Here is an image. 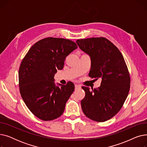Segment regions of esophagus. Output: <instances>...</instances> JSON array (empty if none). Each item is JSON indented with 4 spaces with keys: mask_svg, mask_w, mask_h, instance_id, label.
Wrapping results in <instances>:
<instances>
[{
    "mask_svg": "<svg viewBox=\"0 0 147 147\" xmlns=\"http://www.w3.org/2000/svg\"><path fill=\"white\" fill-rule=\"evenodd\" d=\"M80 88H81L80 86L78 85V84H75V89H78Z\"/></svg>",
    "mask_w": 147,
    "mask_h": 147,
    "instance_id": "esophagus-1",
    "label": "esophagus"
}]
</instances>
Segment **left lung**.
Segmentation results:
<instances>
[{
    "mask_svg": "<svg viewBox=\"0 0 147 147\" xmlns=\"http://www.w3.org/2000/svg\"><path fill=\"white\" fill-rule=\"evenodd\" d=\"M79 47L91 59L89 76L102 79L101 86L90 90L83 86V113L90 119L104 122L121 109L130 89V76L121 53L106 38L92 37L76 40Z\"/></svg>",
    "mask_w": 147,
    "mask_h": 147,
    "instance_id": "8db88e82",
    "label": "left lung"
}]
</instances>
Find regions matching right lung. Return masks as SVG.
<instances>
[{"mask_svg": "<svg viewBox=\"0 0 147 147\" xmlns=\"http://www.w3.org/2000/svg\"><path fill=\"white\" fill-rule=\"evenodd\" d=\"M77 48L70 40L48 37L34 44L23 58L18 74L20 94L38 119L52 120L64 113L74 85L68 82L56 86L53 78L58 69L63 68L66 57Z\"/></svg>", "mask_w": 147, "mask_h": 147, "instance_id": "1", "label": "right lung"}]
</instances>
